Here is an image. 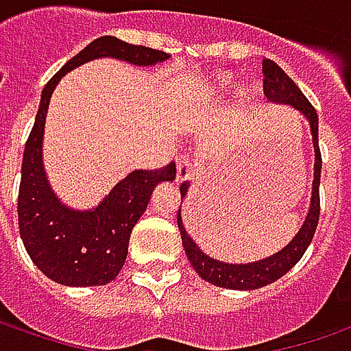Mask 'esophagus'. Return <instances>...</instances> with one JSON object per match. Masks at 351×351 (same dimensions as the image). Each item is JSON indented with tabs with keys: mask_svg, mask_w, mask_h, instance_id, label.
Listing matches in <instances>:
<instances>
[{
	"mask_svg": "<svg viewBox=\"0 0 351 351\" xmlns=\"http://www.w3.org/2000/svg\"><path fill=\"white\" fill-rule=\"evenodd\" d=\"M176 162H178V173H176V181H178V183H183V181L189 180L191 176H193V164H191L189 158H185V156L176 158Z\"/></svg>",
	"mask_w": 351,
	"mask_h": 351,
	"instance_id": "34e87169",
	"label": "esophagus"
}]
</instances>
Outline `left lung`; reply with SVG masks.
Returning <instances> with one entry per match:
<instances>
[{
  "instance_id": "obj_1",
  "label": "left lung",
  "mask_w": 351,
  "mask_h": 351,
  "mask_svg": "<svg viewBox=\"0 0 351 351\" xmlns=\"http://www.w3.org/2000/svg\"><path fill=\"white\" fill-rule=\"evenodd\" d=\"M263 70V93L271 103H282L289 105L294 110H298L309 125L311 143H313V181H311V197H309L308 214L302 221L298 233L292 237V241L287 246H282L279 252L273 256L262 258L258 262L248 263H227L210 258L208 254L200 250V246L191 239L187 229L183 226L181 206L178 212V227H180L183 248L189 258L193 269L199 273L200 279H204L214 287L229 289V291H256L265 285H271L277 279H281L287 271L298 263L304 252L308 250L311 239L315 235V227L319 221V183H321V152H319V118L315 108L311 106L308 99L304 97L298 86L292 82L285 70L273 62L271 59H265L262 64ZM191 189L189 181L181 183V204L187 197Z\"/></svg>"
}]
</instances>
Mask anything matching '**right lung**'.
<instances>
[{"instance_id":"obj_1","label":"right lung","mask_w":351,"mask_h":351,"mask_svg":"<svg viewBox=\"0 0 351 351\" xmlns=\"http://www.w3.org/2000/svg\"><path fill=\"white\" fill-rule=\"evenodd\" d=\"M105 57L134 66H154L170 59L164 51L103 36L72 57L43 88L36 122L24 147L19 227L36 267L64 287H101L114 281L125 263L132 229L145 214L154 187L176 180L173 162L160 171H130L97 206L88 210L64 204L51 187L43 166V134L51 95L70 70Z\"/></svg>"}]
</instances>
